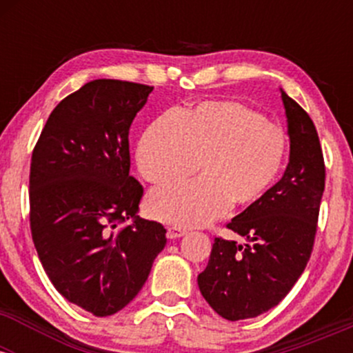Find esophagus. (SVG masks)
Wrapping results in <instances>:
<instances>
[{"label": "esophagus", "mask_w": 353, "mask_h": 353, "mask_svg": "<svg viewBox=\"0 0 353 353\" xmlns=\"http://www.w3.org/2000/svg\"><path fill=\"white\" fill-rule=\"evenodd\" d=\"M188 234V230L179 228V225H171V228H168V237L169 239H177V237H182Z\"/></svg>", "instance_id": "34e87169"}]
</instances>
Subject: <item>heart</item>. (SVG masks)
Listing matches in <instances>:
<instances>
[{
    "label": "heart",
    "mask_w": 353,
    "mask_h": 353,
    "mask_svg": "<svg viewBox=\"0 0 353 353\" xmlns=\"http://www.w3.org/2000/svg\"><path fill=\"white\" fill-rule=\"evenodd\" d=\"M287 154L279 124L234 101L202 103L194 111L165 112L137 148V165L154 184L202 177L156 189L148 197L154 219L176 225L208 224L225 209L254 205L272 188Z\"/></svg>",
    "instance_id": "obj_1"
}]
</instances>
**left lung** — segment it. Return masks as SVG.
<instances>
[{
    "label": "left lung",
    "instance_id": "left-lung-1",
    "mask_svg": "<svg viewBox=\"0 0 353 353\" xmlns=\"http://www.w3.org/2000/svg\"><path fill=\"white\" fill-rule=\"evenodd\" d=\"M289 121L290 159L285 172L261 201L225 228L245 239H214L212 252L197 283L202 297L221 317L252 319L277 305L299 281L312 249L325 163L310 116L282 91Z\"/></svg>",
    "mask_w": 353,
    "mask_h": 353
}]
</instances>
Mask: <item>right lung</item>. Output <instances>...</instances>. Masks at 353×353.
I'll return each mask as SVG.
<instances>
[{"label":"right lung","instance_id":"right-lung-1","mask_svg":"<svg viewBox=\"0 0 353 353\" xmlns=\"http://www.w3.org/2000/svg\"><path fill=\"white\" fill-rule=\"evenodd\" d=\"M152 89L86 83L52 109L31 156L36 252L56 290L96 317L139 294L168 242L163 224L136 217L144 189L129 174V129Z\"/></svg>","mask_w":353,"mask_h":353}]
</instances>
